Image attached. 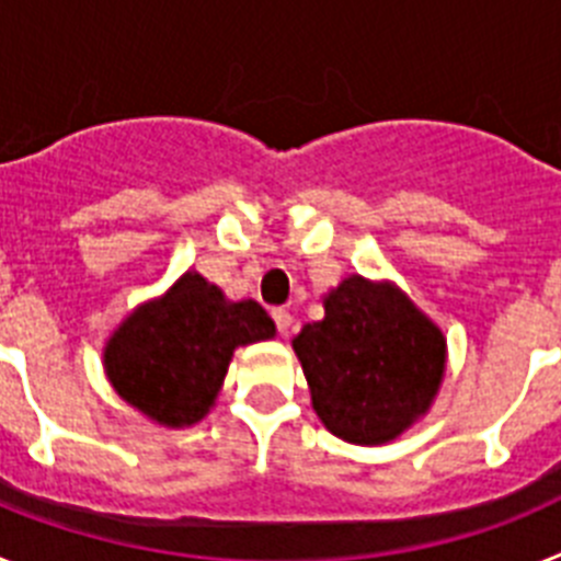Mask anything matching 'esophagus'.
I'll use <instances>...</instances> for the list:
<instances>
[{"label": "esophagus", "instance_id": "34e87169", "mask_svg": "<svg viewBox=\"0 0 561 561\" xmlns=\"http://www.w3.org/2000/svg\"><path fill=\"white\" fill-rule=\"evenodd\" d=\"M272 320H275L277 325V334H284V336L289 334L291 323H295V317H291L286 309H272Z\"/></svg>", "mask_w": 561, "mask_h": 561}]
</instances>
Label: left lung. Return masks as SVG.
Segmentation results:
<instances>
[{
  "mask_svg": "<svg viewBox=\"0 0 561 561\" xmlns=\"http://www.w3.org/2000/svg\"><path fill=\"white\" fill-rule=\"evenodd\" d=\"M325 317L291 340L311 404L351 444H385L427 413L444 376V334L393 286L345 277Z\"/></svg>",
  "mask_w": 561,
  "mask_h": 561,
  "instance_id": "8db88e82",
  "label": "left lung"
}]
</instances>
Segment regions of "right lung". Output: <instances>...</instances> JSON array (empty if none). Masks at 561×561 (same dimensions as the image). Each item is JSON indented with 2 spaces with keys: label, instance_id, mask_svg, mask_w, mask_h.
Here are the masks:
<instances>
[{
  "label": "right lung",
  "instance_id": "obj_1",
  "mask_svg": "<svg viewBox=\"0 0 561 561\" xmlns=\"http://www.w3.org/2000/svg\"><path fill=\"white\" fill-rule=\"evenodd\" d=\"M275 336L255 300L230 304L196 272L157 304L134 311L106 345V374L148 419L185 427L210 410L238 345Z\"/></svg>",
  "mask_w": 561,
  "mask_h": 561
}]
</instances>
